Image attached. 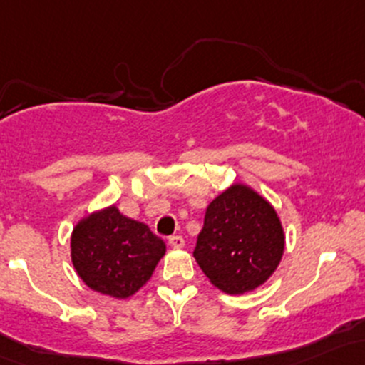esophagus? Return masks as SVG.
Returning <instances> with one entry per match:
<instances>
[{
  "label": "esophagus",
  "mask_w": 365,
  "mask_h": 365,
  "mask_svg": "<svg viewBox=\"0 0 365 365\" xmlns=\"http://www.w3.org/2000/svg\"><path fill=\"white\" fill-rule=\"evenodd\" d=\"M168 244H170L171 247H183L185 246V241H183L182 235H171V237L168 239Z\"/></svg>",
  "instance_id": "obj_1"
}]
</instances>
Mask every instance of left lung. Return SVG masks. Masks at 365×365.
I'll use <instances>...</instances> for the list:
<instances>
[{
    "label": "left lung",
    "mask_w": 365,
    "mask_h": 365,
    "mask_svg": "<svg viewBox=\"0 0 365 365\" xmlns=\"http://www.w3.org/2000/svg\"><path fill=\"white\" fill-rule=\"evenodd\" d=\"M284 253L277 213L246 185H232L207 206L194 256L218 289L241 294L274 274Z\"/></svg>",
    "instance_id": "1"
}]
</instances>
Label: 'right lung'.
Returning <instances> with one entry per match:
<instances>
[{
    "instance_id": "1",
    "label": "right lung",
    "mask_w": 365,
    "mask_h": 365,
    "mask_svg": "<svg viewBox=\"0 0 365 365\" xmlns=\"http://www.w3.org/2000/svg\"><path fill=\"white\" fill-rule=\"evenodd\" d=\"M71 251L76 272L88 287L128 298L150 279L166 244L149 227L110 206L76 225Z\"/></svg>"
}]
</instances>
